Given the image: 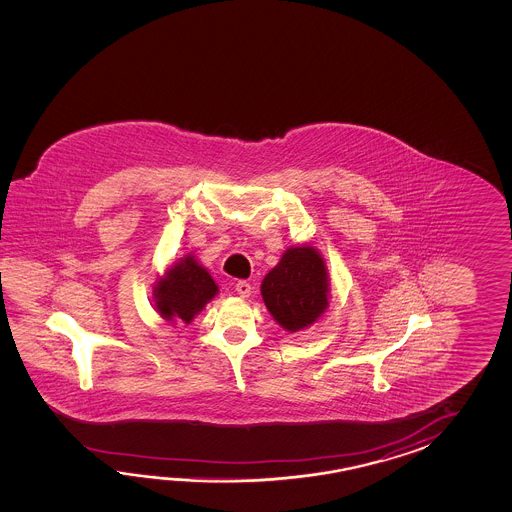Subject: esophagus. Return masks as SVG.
Segmentation results:
<instances>
[{"label": "esophagus", "instance_id": "obj_1", "mask_svg": "<svg viewBox=\"0 0 512 512\" xmlns=\"http://www.w3.org/2000/svg\"><path fill=\"white\" fill-rule=\"evenodd\" d=\"M251 289V283L245 282V280L236 283V293L240 294L241 298H247L251 294Z\"/></svg>", "mask_w": 512, "mask_h": 512}]
</instances>
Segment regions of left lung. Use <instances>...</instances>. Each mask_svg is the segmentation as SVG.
<instances>
[{"instance_id":"obj_1","label":"left lung","mask_w":512,"mask_h":512,"mask_svg":"<svg viewBox=\"0 0 512 512\" xmlns=\"http://www.w3.org/2000/svg\"><path fill=\"white\" fill-rule=\"evenodd\" d=\"M261 296L285 331H302L315 324L329 304L326 261L309 245L287 249L263 278Z\"/></svg>"}]
</instances>
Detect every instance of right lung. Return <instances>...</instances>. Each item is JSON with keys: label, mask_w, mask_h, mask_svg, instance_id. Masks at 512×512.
<instances>
[{"label": "right lung", "mask_w": 512, "mask_h": 512, "mask_svg": "<svg viewBox=\"0 0 512 512\" xmlns=\"http://www.w3.org/2000/svg\"><path fill=\"white\" fill-rule=\"evenodd\" d=\"M218 291L210 272L199 265L192 254H188L159 278L153 289L155 309L168 322L183 320L190 324Z\"/></svg>", "instance_id": "1"}]
</instances>
